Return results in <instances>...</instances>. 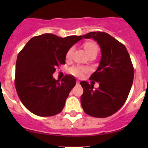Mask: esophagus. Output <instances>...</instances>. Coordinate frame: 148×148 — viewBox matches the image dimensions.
Returning a JSON list of instances; mask_svg holds the SVG:
<instances>
[{"label": "esophagus", "mask_w": 148, "mask_h": 148, "mask_svg": "<svg viewBox=\"0 0 148 148\" xmlns=\"http://www.w3.org/2000/svg\"><path fill=\"white\" fill-rule=\"evenodd\" d=\"M76 83H77V85H79V80H77Z\"/></svg>", "instance_id": "1"}]
</instances>
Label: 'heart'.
Instances as JSON below:
<instances>
[{"instance_id": "heart-1", "label": "heart", "mask_w": 148, "mask_h": 148, "mask_svg": "<svg viewBox=\"0 0 148 148\" xmlns=\"http://www.w3.org/2000/svg\"><path fill=\"white\" fill-rule=\"evenodd\" d=\"M83 48L84 52L88 57L91 56H96L98 54L99 48L98 44L93 42H86L83 44ZM74 50L73 48H71L66 54V60H70L72 58ZM88 72V69L87 67L81 66H74L70 69V73L73 75L77 77H82L86 73Z\"/></svg>"}]
</instances>
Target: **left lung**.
<instances>
[{
  "instance_id": "obj_1",
  "label": "left lung",
  "mask_w": 148,
  "mask_h": 148,
  "mask_svg": "<svg viewBox=\"0 0 148 148\" xmlns=\"http://www.w3.org/2000/svg\"><path fill=\"white\" fill-rule=\"evenodd\" d=\"M82 36L98 42L102 57L90 78L98 82L99 87L94 90V85L81 82L84 89L81 104L87 114L105 118L114 114L125 104L133 84L134 69L125 45L108 34L94 32Z\"/></svg>"
}]
</instances>
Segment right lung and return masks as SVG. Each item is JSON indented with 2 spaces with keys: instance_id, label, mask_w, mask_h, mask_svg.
<instances>
[{
  "instance_id": "obj_1",
  "label": "right lung",
  "mask_w": 148,
  "mask_h": 148,
  "mask_svg": "<svg viewBox=\"0 0 148 148\" xmlns=\"http://www.w3.org/2000/svg\"><path fill=\"white\" fill-rule=\"evenodd\" d=\"M82 36L60 38L44 34L29 40L17 56L15 85L18 96L27 109L40 116H51L63 109L75 78L66 75L56 80V67L65 64L66 54Z\"/></svg>"
}]
</instances>
